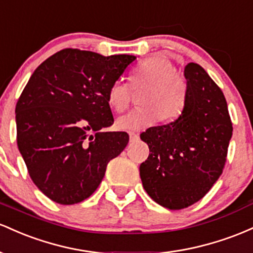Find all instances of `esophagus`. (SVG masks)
<instances>
[{"mask_svg":"<svg viewBox=\"0 0 253 253\" xmlns=\"http://www.w3.org/2000/svg\"><path fill=\"white\" fill-rule=\"evenodd\" d=\"M129 137H130V142H135L138 140V134H136V132H129Z\"/></svg>","mask_w":253,"mask_h":253,"instance_id":"1","label":"esophagus"}]
</instances>
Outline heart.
<instances>
[{
    "instance_id": "heart-1",
    "label": "heart",
    "mask_w": 253,
    "mask_h": 253,
    "mask_svg": "<svg viewBox=\"0 0 253 253\" xmlns=\"http://www.w3.org/2000/svg\"><path fill=\"white\" fill-rule=\"evenodd\" d=\"M133 88L148 87L137 107L116 122L119 130L138 131L146 129L159 119L172 121L179 117L186 103V84L174 64L161 55L150 56L138 63L130 74ZM131 85V86H132ZM123 79L113 81L106 93L107 104L113 111L123 112L130 105L132 89Z\"/></svg>"
}]
</instances>
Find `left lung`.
Returning a JSON list of instances; mask_svg holds the SVG:
<instances>
[{
    "label": "left lung",
    "mask_w": 253,
    "mask_h": 253,
    "mask_svg": "<svg viewBox=\"0 0 253 253\" xmlns=\"http://www.w3.org/2000/svg\"><path fill=\"white\" fill-rule=\"evenodd\" d=\"M186 103L179 118L141 134L149 157L140 166L143 188L171 211L198 202L220 178L226 164L232 121L225 95L200 64L189 63Z\"/></svg>",
    "instance_id": "8db88e82"
}]
</instances>
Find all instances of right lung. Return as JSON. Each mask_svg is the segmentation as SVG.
I'll list each match as a JSON object with an SVG mask.
<instances>
[{
  "label": "right lung",
  "mask_w": 253,
  "mask_h": 253,
  "mask_svg": "<svg viewBox=\"0 0 253 253\" xmlns=\"http://www.w3.org/2000/svg\"><path fill=\"white\" fill-rule=\"evenodd\" d=\"M135 58L63 49L25 86L15 107L16 142L31 179L53 202L88 198L126 147V132L101 129L113 124L107 89Z\"/></svg>",
  "instance_id": "obj_1"
}]
</instances>
